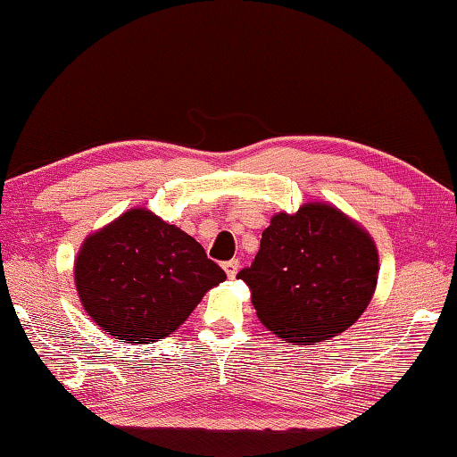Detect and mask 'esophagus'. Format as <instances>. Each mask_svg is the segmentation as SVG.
<instances>
[{"label":"esophagus","mask_w":457,"mask_h":457,"mask_svg":"<svg viewBox=\"0 0 457 457\" xmlns=\"http://www.w3.org/2000/svg\"><path fill=\"white\" fill-rule=\"evenodd\" d=\"M222 269H224V273H227L228 278H235L237 273H238V261H237V259L227 261V262H224V265H222Z\"/></svg>","instance_id":"esophagus-1"}]
</instances>
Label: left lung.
<instances>
[{
    "label": "left lung",
    "instance_id": "8db88e82",
    "mask_svg": "<svg viewBox=\"0 0 457 457\" xmlns=\"http://www.w3.org/2000/svg\"><path fill=\"white\" fill-rule=\"evenodd\" d=\"M378 277L370 230L329 203L277 212L253 265L237 275L251 289L261 323L295 345L347 331L370 305Z\"/></svg>",
    "mask_w": 457,
    "mask_h": 457
}]
</instances>
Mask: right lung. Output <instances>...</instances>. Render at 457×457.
I'll return each instance as SVG.
<instances>
[{
	"label": "right lung",
	"instance_id": "1",
	"mask_svg": "<svg viewBox=\"0 0 457 457\" xmlns=\"http://www.w3.org/2000/svg\"><path fill=\"white\" fill-rule=\"evenodd\" d=\"M224 278L195 238L142 206L87 235L74 262L86 313L132 345L174 333Z\"/></svg>",
	"mask_w": 457,
	"mask_h": 457
}]
</instances>
